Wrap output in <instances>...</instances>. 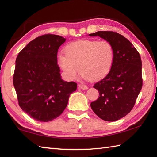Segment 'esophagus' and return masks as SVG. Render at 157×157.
<instances>
[{
  "label": "esophagus",
  "mask_w": 157,
  "mask_h": 157,
  "mask_svg": "<svg viewBox=\"0 0 157 157\" xmlns=\"http://www.w3.org/2000/svg\"><path fill=\"white\" fill-rule=\"evenodd\" d=\"M79 88H80L82 90H87L88 89V86L84 84H79L78 85Z\"/></svg>",
  "instance_id": "obj_1"
}]
</instances>
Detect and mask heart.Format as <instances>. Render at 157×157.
<instances>
[{
	"label": "heart",
	"mask_w": 157,
	"mask_h": 157,
	"mask_svg": "<svg viewBox=\"0 0 157 157\" xmlns=\"http://www.w3.org/2000/svg\"><path fill=\"white\" fill-rule=\"evenodd\" d=\"M65 53L58 54V64L70 80L75 79L79 71L86 80H101L111 70L115 59L113 46L106 40L73 42L66 46Z\"/></svg>",
	"instance_id": "b5f03b06"
}]
</instances>
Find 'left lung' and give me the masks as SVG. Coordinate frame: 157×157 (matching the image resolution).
<instances>
[{"instance_id": "8db88e82", "label": "left lung", "mask_w": 157, "mask_h": 157, "mask_svg": "<svg viewBox=\"0 0 157 157\" xmlns=\"http://www.w3.org/2000/svg\"><path fill=\"white\" fill-rule=\"evenodd\" d=\"M89 36H99L111 43L114 49L111 70L94 84L100 96L90 106L101 119L115 121L132 111L142 89L140 55L128 39L117 32L100 31Z\"/></svg>"}]
</instances>
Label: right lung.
<instances>
[{"label":"right lung","instance_id":"right-lung-1","mask_svg":"<svg viewBox=\"0 0 157 157\" xmlns=\"http://www.w3.org/2000/svg\"><path fill=\"white\" fill-rule=\"evenodd\" d=\"M66 40L61 36L36 38L19 53L13 85L19 105L31 117L48 122L61 114L77 84L64 81L57 64V52Z\"/></svg>","mask_w":157,"mask_h":157}]
</instances>
